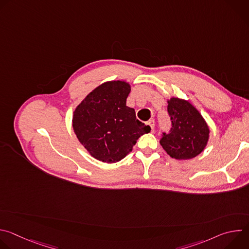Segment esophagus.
Instances as JSON below:
<instances>
[{"mask_svg": "<svg viewBox=\"0 0 249 249\" xmlns=\"http://www.w3.org/2000/svg\"><path fill=\"white\" fill-rule=\"evenodd\" d=\"M148 125L151 127L152 131H154V128H155V120L154 119H151L148 121Z\"/></svg>", "mask_w": 249, "mask_h": 249, "instance_id": "1", "label": "esophagus"}]
</instances>
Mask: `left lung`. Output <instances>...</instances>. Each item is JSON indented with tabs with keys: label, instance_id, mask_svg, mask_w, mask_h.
<instances>
[{
	"label": "left lung",
	"instance_id": "1",
	"mask_svg": "<svg viewBox=\"0 0 249 249\" xmlns=\"http://www.w3.org/2000/svg\"><path fill=\"white\" fill-rule=\"evenodd\" d=\"M167 103L171 129L168 134H162L160 141L161 147L167 155L176 160L197 157L207 146L209 126L189 101L171 97Z\"/></svg>",
	"mask_w": 249,
	"mask_h": 249
}]
</instances>
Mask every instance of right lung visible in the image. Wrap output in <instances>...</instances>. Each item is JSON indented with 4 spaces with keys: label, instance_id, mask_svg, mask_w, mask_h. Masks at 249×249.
Instances as JSON below:
<instances>
[{
    "label": "right lung",
    "instance_id": "add662e5",
    "mask_svg": "<svg viewBox=\"0 0 249 249\" xmlns=\"http://www.w3.org/2000/svg\"><path fill=\"white\" fill-rule=\"evenodd\" d=\"M131 87L124 81L106 82L77 106L73 129L80 143L94 159L117 162L132 152L137 140L151 131L136 118L126 99Z\"/></svg>",
    "mask_w": 249,
    "mask_h": 249
}]
</instances>
